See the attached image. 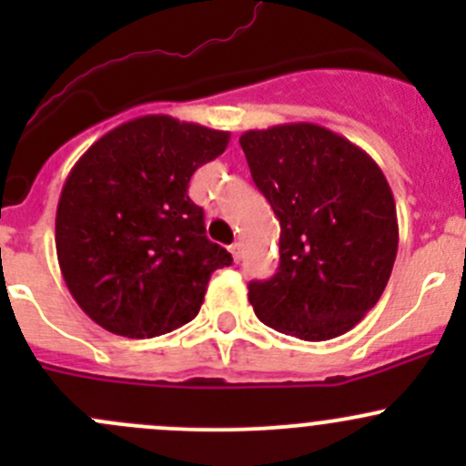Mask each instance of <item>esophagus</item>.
Masks as SVG:
<instances>
[{
	"mask_svg": "<svg viewBox=\"0 0 466 466\" xmlns=\"http://www.w3.org/2000/svg\"><path fill=\"white\" fill-rule=\"evenodd\" d=\"M229 252H232V257H234V261H241V255H243V248H241V243H232V246H229Z\"/></svg>",
	"mask_w": 466,
	"mask_h": 466,
	"instance_id": "1",
	"label": "esophagus"
}]
</instances>
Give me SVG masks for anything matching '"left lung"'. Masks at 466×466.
Wrapping results in <instances>:
<instances>
[{
    "mask_svg": "<svg viewBox=\"0 0 466 466\" xmlns=\"http://www.w3.org/2000/svg\"><path fill=\"white\" fill-rule=\"evenodd\" d=\"M252 180L279 218V268L250 281L268 327L331 340L368 316L399 248L394 196L379 164L318 124L248 130L238 139Z\"/></svg>",
    "mask_w": 466,
    "mask_h": 466,
    "instance_id": "8db88e82",
    "label": "left lung"
}]
</instances>
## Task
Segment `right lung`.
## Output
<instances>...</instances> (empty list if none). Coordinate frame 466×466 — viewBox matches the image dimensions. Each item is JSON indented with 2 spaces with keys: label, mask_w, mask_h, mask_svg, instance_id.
Instances as JSON below:
<instances>
[{
  "label": "right lung",
  "mask_w": 466,
  "mask_h": 466,
  "mask_svg": "<svg viewBox=\"0 0 466 466\" xmlns=\"http://www.w3.org/2000/svg\"><path fill=\"white\" fill-rule=\"evenodd\" d=\"M229 133L146 115L103 135L74 164L56 211L60 272L98 327L153 338L194 320L211 272L232 255L205 237L189 180Z\"/></svg>",
  "instance_id": "obj_1"
}]
</instances>
